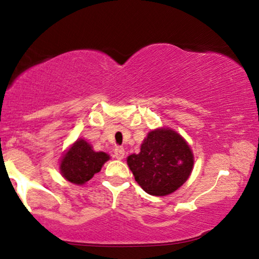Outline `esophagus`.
I'll return each instance as SVG.
<instances>
[{
    "mask_svg": "<svg viewBox=\"0 0 259 259\" xmlns=\"http://www.w3.org/2000/svg\"><path fill=\"white\" fill-rule=\"evenodd\" d=\"M124 150L122 147H116L115 150H114V156L116 157L117 160H122L124 157Z\"/></svg>",
    "mask_w": 259,
    "mask_h": 259,
    "instance_id": "34e87169",
    "label": "esophagus"
}]
</instances>
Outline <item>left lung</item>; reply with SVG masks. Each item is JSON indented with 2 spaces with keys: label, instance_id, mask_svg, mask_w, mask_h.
<instances>
[{
  "label": "left lung",
  "instance_id": "left-lung-1",
  "mask_svg": "<svg viewBox=\"0 0 259 259\" xmlns=\"http://www.w3.org/2000/svg\"><path fill=\"white\" fill-rule=\"evenodd\" d=\"M136 182L151 195L171 194L192 172L194 156L186 140L176 131L160 128L148 133L138 154L126 159Z\"/></svg>",
  "mask_w": 259,
  "mask_h": 259
}]
</instances>
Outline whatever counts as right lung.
Instances as JSON below:
<instances>
[{
  "label": "right lung",
  "mask_w": 259,
  "mask_h": 259,
  "mask_svg": "<svg viewBox=\"0 0 259 259\" xmlns=\"http://www.w3.org/2000/svg\"><path fill=\"white\" fill-rule=\"evenodd\" d=\"M109 160L105 152H95L93 146L84 139H77L61 157L60 174L66 181L75 185H83L100 171L102 166Z\"/></svg>",
  "instance_id": "add662e5"
}]
</instances>
